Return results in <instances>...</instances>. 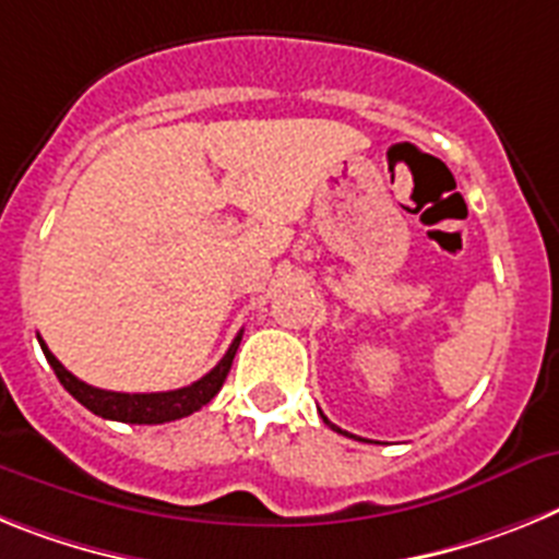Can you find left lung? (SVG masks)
Returning <instances> with one entry per match:
<instances>
[{
  "instance_id": "left-lung-1",
  "label": "left lung",
  "mask_w": 559,
  "mask_h": 559,
  "mask_svg": "<svg viewBox=\"0 0 559 559\" xmlns=\"http://www.w3.org/2000/svg\"><path fill=\"white\" fill-rule=\"evenodd\" d=\"M320 416H323V414H320ZM323 421H326V425H329V427H332V430H337V433H346V430H340V427H334V425H332V421H329V419H326V416H323Z\"/></svg>"
}]
</instances>
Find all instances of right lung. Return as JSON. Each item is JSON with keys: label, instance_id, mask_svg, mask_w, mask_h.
Masks as SVG:
<instances>
[{"label": "right lung", "instance_id": "add662e5", "mask_svg": "<svg viewBox=\"0 0 559 559\" xmlns=\"http://www.w3.org/2000/svg\"><path fill=\"white\" fill-rule=\"evenodd\" d=\"M41 343V352H45L47 362L56 371L58 382L75 396L86 411H92L100 419H115V421H129V425H163V421L182 419V416H191L193 411H199L202 405L219 394V388L225 385L227 371L233 366V357H236V348L241 343V332L233 337L227 354L216 362V368L202 377V380L191 382L186 388H177V391H159V394H118V391H104V388L86 385L84 380H78L75 373L67 371L61 362L56 360V354L47 348V343L38 337Z\"/></svg>", "mask_w": 559, "mask_h": 559}]
</instances>
